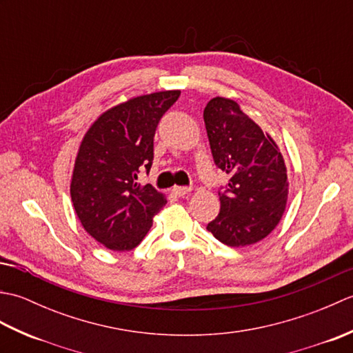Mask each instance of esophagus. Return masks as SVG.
<instances>
[{
    "label": "esophagus",
    "instance_id": "1",
    "mask_svg": "<svg viewBox=\"0 0 353 353\" xmlns=\"http://www.w3.org/2000/svg\"><path fill=\"white\" fill-rule=\"evenodd\" d=\"M172 192L179 197H185L188 196V194H191V188H188V186H174V188H172Z\"/></svg>",
    "mask_w": 353,
    "mask_h": 353
}]
</instances>
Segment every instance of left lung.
I'll return each mask as SVG.
<instances>
[{
	"mask_svg": "<svg viewBox=\"0 0 353 353\" xmlns=\"http://www.w3.org/2000/svg\"><path fill=\"white\" fill-rule=\"evenodd\" d=\"M203 119L216 167L230 176L220 214L206 229L229 247L264 239L281 221L288 199L287 167L276 142L238 103L215 97Z\"/></svg>",
	"mask_w": 353,
	"mask_h": 353,
	"instance_id": "obj_1",
	"label": "left lung"
}]
</instances>
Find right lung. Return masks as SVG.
<instances>
[{
  "label": "right lung",
  "instance_id": "obj_1",
  "mask_svg": "<svg viewBox=\"0 0 353 353\" xmlns=\"http://www.w3.org/2000/svg\"><path fill=\"white\" fill-rule=\"evenodd\" d=\"M181 91L141 95L104 112L81 141L71 181V200L81 226L115 252L137 247L167 199L141 185L153 163V138Z\"/></svg>",
  "mask_w": 353,
  "mask_h": 353
}]
</instances>
